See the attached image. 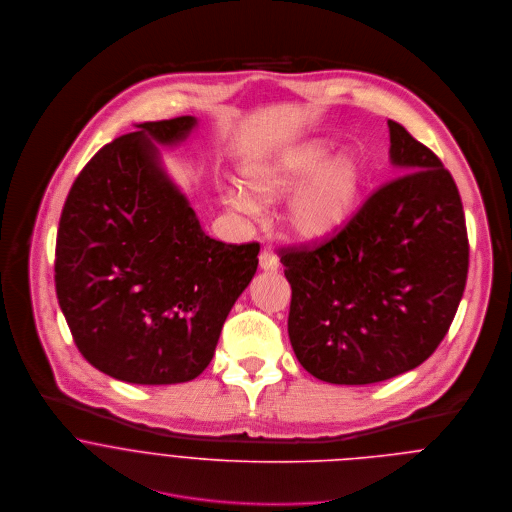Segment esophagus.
Segmentation results:
<instances>
[{
  "label": "esophagus",
  "instance_id": "obj_1",
  "mask_svg": "<svg viewBox=\"0 0 512 512\" xmlns=\"http://www.w3.org/2000/svg\"><path fill=\"white\" fill-rule=\"evenodd\" d=\"M260 268L266 272H276L280 268V260L272 250H262L260 252Z\"/></svg>",
  "mask_w": 512,
  "mask_h": 512
}]
</instances>
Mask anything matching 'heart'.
<instances>
[{
    "mask_svg": "<svg viewBox=\"0 0 512 512\" xmlns=\"http://www.w3.org/2000/svg\"><path fill=\"white\" fill-rule=\"evenodd\" d=\"M326 159L324 147L308 145L246 176L248 188L264 200L282 198L294 190L284 220L288 230L302 240H322L334 234L349 218L363 186L365 172L355 155L341 153ZM228 202L246 214L258 210L256 200L244 190H232Z\"/></svg>",
    "mask_w": 512,
    "mask_h": 512,
    "instance_id": "heart-1",
    "label": "heart"
}]
</instances>
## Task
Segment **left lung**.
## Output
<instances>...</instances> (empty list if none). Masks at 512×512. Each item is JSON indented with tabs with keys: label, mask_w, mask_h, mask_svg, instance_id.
<instances>
[{
	"label": "left lung",
	"mask_w": 512,
	"mask_h": 512,
	"mask_svg": "<svg viewBox=\"0 0 512 512\" xmlns=\"http://www.w3.org/2000/svg\"><path fill=\"white\" fill-rule=\"evenodd\" d=\"M403 174L375 188L334 234L278 250L292 286L288 334L314 377L367 385L423 363L457 314L469 272L451 172L389 121Z\"/></svg>",
	"instance_id": "1"
}]
</instances>
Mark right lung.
Masks as SVG:
<instances>
[{
	"mask_svg": "<svg viewBox=\"0 0 512 512\" xmlns=\"http://www.w3.org/2000/svg\"><path fill=\"white\" fill-rule=\"evenodd\" d=\"M174 117L105 145L75 178L55 242V292L73 341L99 371L139 385L190 381L258 268V242L206 236L157 163Z\"/></svg>",
	"mask_w": 512,
	"mask_h": 512,
	"instance_id": "add662e5",
	"label": "right lung"
}]
</instances>
